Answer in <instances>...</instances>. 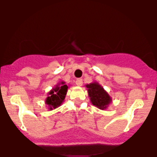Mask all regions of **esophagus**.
<instances>
[{"mask_svg":"<svg viewBox=\"0 0 157 157\" xmlns=\"http://www.w3.org/2000/svg\"><path fill=\"white\" fill-rule=\"evenodd\" d=\"M75 83L77 86H82V79H81V78H78V79L76 80Z\"/></svg>","mask_w":157,"mask_h":157,"instance_id":"obj_1","label":"esophagus"}]
</instances>
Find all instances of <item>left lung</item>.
<instances>
[{"label":"left lung","instance_id":"left-lung-1","mask_svg":"<svg viewBox=\"0 0 157 157\" xmlns=\"http://www.w3.org/2000/svg\"><path fill=\"white\" fill-rule=\"evenodd\" d=\"M88 96L93 105L101 110L105 109L112 103V99L108 92L100 85L98 82H93L86 85Z\"/></svg>","mask_w":157,"mask_h":157}]
</instances>
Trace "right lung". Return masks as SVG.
Returning a JSON list of instances; mask_svg holds the SVG:
<instances>
[{"label": "right lung", "instance_id": "1", "mask_svg": "<svg viewBox=\"0 0 157 157\" xmlns=\"http://www.w3.org/2000/svg\"><path fill=\"white\" fill-rule=\"evenodd\" d=\"M68 86L65 84V82L61 81L57 83L55 87L47 94V98L45 101V105L49 111L55 109L63 104L67 95Z\"/></svg>", "mask_w": 157, "mask_h": 157}]
</instances>
